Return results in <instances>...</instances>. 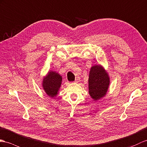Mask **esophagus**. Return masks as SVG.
Masks as SVG:
<instances>
[{
	"mask_svg": "<svg viewBox=\"0 0 147 147\" xmlns=\"http://www.w3.org/2000/svg\"><path fill=\"white\" fill-rule=\"evenodd\" d=\"M78 82V79H76V81H75V82Z\"/></svg>",
	"mask_w": 147,
	"mask_h": 147,
	"instance_id": "esophagus-1",
	"label": "esophagus"
}]
</instances>
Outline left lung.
Listing matches in <instances>:
<instances>
[{"instance_id":"obj_1","label":"left lung","mask_w":147,"mask_h":147,"mask_svg":"<svg viewBox=\"0 0 147 147\" xmlns=\"http://www.w3.org/2000/svg\"><path fill=\"white\" fill-rule=\"evenodd\" d=\"M109 84V77L102 66L91 67L88 78V90L89 94L94 100H97L106 95Z\"/></svg>"}]
</instances>
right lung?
<instances>
[{
	"label": "right lung",
	"instance_id": "1",
	"mask_svg": "<svg viewBox=\"0 0 147 147\" xmlns=\"http://www.w3.org/2000/svg\"><path fill=\"white\" fill-rule=\"evenodd\" d=\"M62 78L55 71H49L47 76L44 78L42 87L45 93L51 97H54L57 94L60 85L62 84Z\"/></svg>",
	"mask_w": 147,
	"mask_h": 147
}]
</instances>
